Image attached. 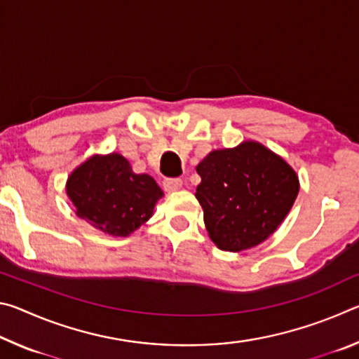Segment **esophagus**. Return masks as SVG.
I'll list each match as a JSON object with an SVG mask.
<instances>
[{"label":"esophagus","mask_w":359,"mask_h":359,"mask_svg":"<svg viewBox=\"0 0 359 359\" xmlns=\"http://www.w3.org/2000/svg\"><path fill=\"white\" fill-rule=\"evenodd\" d=\"M163 187H165V190L168 193L177 191L182 188V180L180 179H165V182H163Z\"/></svg>","instance_id":"34e87169"}]
</instances>
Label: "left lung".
Here are the masks:
<instances>
[{"label": "left lung", "mask_w": 359, "mask_h": 359, "mask_svg": "<svg viewBox=\"0 0 359 359\" xmlns=\"http://www.w3.org/2000/svg\"><path fill=\"white\" fill-rule=\"evenodd\" d=\"M194 196L209 238L220 250L242 252L278 228L299 193V177L276 151L257 141L218 149L196 166Z\"/></svg>", "instance_id": "obj_1"}]
</instances>
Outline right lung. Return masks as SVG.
I'll return each mask as SVG.
<instances>
[{"label": "right lung", "instance_id": "obj_1", "mask_svg": "<svg viewBox=\"0 0 359 359\" xmlns=\"http://www.w3.org/2000/svg\"><path fill=\"white\" fill-rule=\"evenodd\" d=\"M66 194L95 229L126 238L154 215L165 193L149 174L133 172L123 155L95 154L81 163L66 180Z\"/></svg>", "mask_w": 359, "mask_h": 359}]
</instances>
